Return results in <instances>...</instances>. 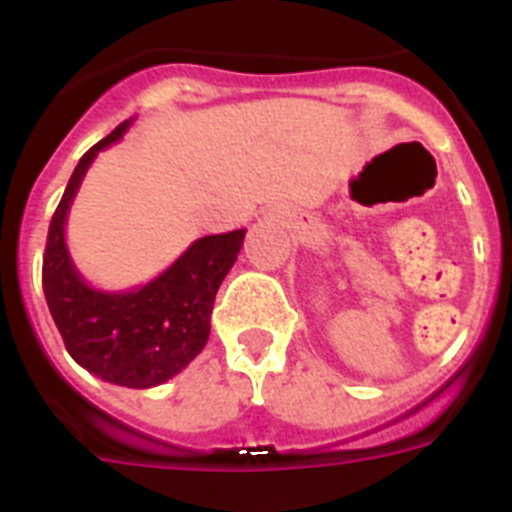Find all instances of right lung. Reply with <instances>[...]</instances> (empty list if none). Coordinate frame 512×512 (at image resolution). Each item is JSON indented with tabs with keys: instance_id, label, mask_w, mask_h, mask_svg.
<instances>
[{
	"instance_id": "1",
	"label": "right lung",
	"mask_w": 512,
	"mask_h": 512,
	"mask_svg": "<svg viewBox=\"0 0 512 512\" xmlns=\"http://www.w3.org/2000/svg\"><path fill=\"white\" fill-rule=\"evenodd\" d=\"M125 128L128 122L117 125L76 164L48 228L43 292L76 364L107 382L146 390L182 372L205 348L217 289L238 259L246 233L205 235L161 277L135 292L107 295L81 282L63 241L66 212L92 158L115 143Z\"/></svg>"
}]
</instances>
